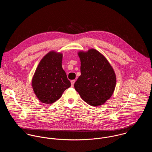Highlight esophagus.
Here are the masks:
<instances>
[{"label": "esophagus", "instance_id": "esophagus-1", "mask_svg": "<svg viewBox=\"0 0 152 152\" xmlns=\"http://www.w3.org/2000/svg\"><path fill=\"white\" fill-rule=\"evenodd\" d=\"M75 82V80H71V86H72V87L74 86V84Z\"/></svg>", "mask_w": 152, "mask_h": 152}]
</instances>
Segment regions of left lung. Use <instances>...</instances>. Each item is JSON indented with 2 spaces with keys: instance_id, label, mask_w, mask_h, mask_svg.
<instances>
[{
  "instance_id": "obj_1",
  "label": "left lung",
  "mask_w": 152,
  "mask_h": 152,
  "mask_svg": "<svg viewBox=\"0 0 152 152\" xmlns=\"http://www.w3.org/2000/svg\"><path fill=\"white\" fill-rule=\"evenodd\" d=\"M81 75L74 84L82 99L91 106L102 105L116 86L115 72L106 58L95 49L80 52Z\"/></svg>"
}]
</instances>
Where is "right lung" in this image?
Returning a JSON list of instances; mask_svg holds the SVG:
<instances>
[{"label": "right lung", "mask_w": 152, "mask_h": 152, "mask_svg": "<svg viewBox=\"0 0 152 152\" xmlns=\"http://www.w3.org/2000/svg\"><path fill=\"white\" fill-rule=\"evenodd\" d=\"M62 54L51 51L44 57L36 70L32 87L36 95L43 103H54L71 86L62 68Z\"/></svg>", "instance_id": "obj_1"}]
</instances>
